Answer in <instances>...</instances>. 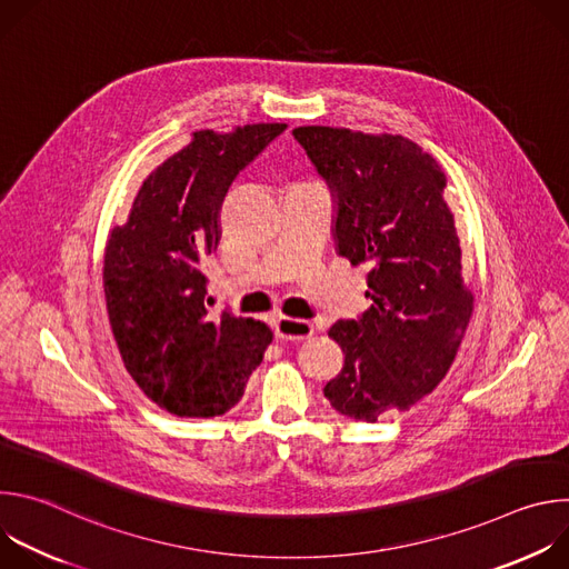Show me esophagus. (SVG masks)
Masks as SVG:
<instances>
[{"instance_id":"34e87169","label":"esophagus","mask_w":569,"mask_h":569,"mask_svg":"<svg viewBox=\"0 0 569 569\" xmlns=\"http://www.w3.org/2000/svg\"><path fill=\"white\" fill-rule=\"evenodd\" d=\"M274 333H277V338H281V340L301 342V340L312 338L315 329H312V323L306 321V319H297V317H286V315H281V317H277V321H274Z\"/></svg>"}]
</instances>
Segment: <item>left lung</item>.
Returning a JSON list of instances; mask_svg holds the SVG:
<instances>
[{"mask_svg":"<svg viewBox=\"0 0 569 569\" xmlns=\"http://www.w3.org/2000/svg\"><path fill=\"white\" fill-rule=\"evenodd\" d=\"M292 134L338 196L340 257L371 266V308L329 329L345 367L323 396L340 415L369 423L408 412L446 378L472 317L446 176L402 134L331 126Z\"/></svg>","mask_w":569,"mask_h":569,"instance_id":"left-lung-1","label":"left lung"}]
</instances>
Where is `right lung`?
Instances as JSON below:
<instances>
[{"label":"right lung","instance_id":"add662e5","mask_svg":"<svg viewBox=\"0 0 569 569\" xmlns=\"http://www.w3.org/2000/svg\"><path fill=\"white\" fill-rule=\"evenodd\" d=\"M286 123L196 130L139 187L126 224L106 242L103 290L112 336L132 380L176 417L209 419L240 400L272 331L252 317L207 312L200 270L220 240L233 178Z\"/></svg>","mask_w":569,"mask_h":569}]
</instances>
